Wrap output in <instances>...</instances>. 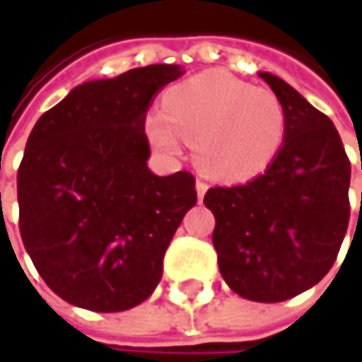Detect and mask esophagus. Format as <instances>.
<instances>
[{
  "mask_svg": "<svg viewBox=\"0 0 362 362\" xmlns=\"http://www.w3.org/2000/svg\"><path fill=\"white\" fill-rule=\"evenodd\" d=\"M195 189H197V197H199V202L203 199V195L207 193V189H209V185L205 183V181H202V179H197V183H195Z\"/></svg>",
  "mask_w": 362,
  "mask_h": 362,
  "instance_id": "1",
  "label": "esophagus"
}]
</instances>
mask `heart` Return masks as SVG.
Segmentation results:
<instances>
[{"mask_svg":"<svg viewBox=\"0 0 362 362\" xmlns=\"http://www.w3.org/2000/svg\"><path fill=\"white\" fill-rule=\"evenodd\" d=\"M286 129L284 106L274 92L219 70L173 86L163 98V110L146 117L153 143L175 151L179 132L195 139L197 165L223 181L262 173L284 145Z\"/></svg>","mask_w":362,"mask_h":362,"instance_id":"obj_1","label":"heart"}]
</instances>
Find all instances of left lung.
<instances>
[{
    "instance_id": "1",
    "label": "left lung",
    "mask_w": 362,
    "mask_h": 362,
    "mask_svg": "<svg viewBox=\"0 0 362 362\" xmlns=\"http://www.w3.org/2000/svg\"><path fill=\"white\" fill-rule=\"evenodd\" d=\"M259 78L284 106V145L256 179L211 187L203 203L216 216L214 247L228 286L254 302H284L337 262L351 217V160L327 115L282 78Z\"/></svg>"
}]
</instances>
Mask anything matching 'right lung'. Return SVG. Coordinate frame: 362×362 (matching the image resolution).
<instances>
[{
  "mask_svg": "<svg viewBox=\"0 0 362 362\" xmlns=\"http://www.w3.org/2000/svg\"><path fill=\"white\" fill-rule=\"evenodd\" d=\"M181 74L177 64H153L84 82L30 132L18 169L21 242L74 306L122 313L148 298L197 203L189 171L157 177L146 167V110Z\"/></svg>",
  "mask_w": 362,
  "mask_h": 362,
  "instance_id": "right-lung-1",
  "label": "right lung"
}]
</instances>
